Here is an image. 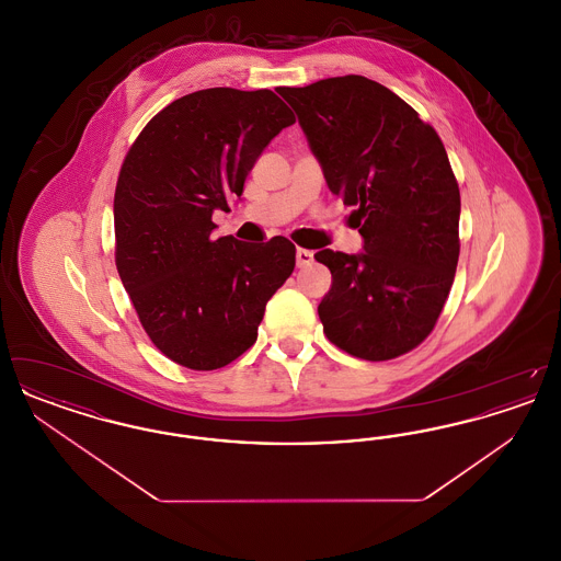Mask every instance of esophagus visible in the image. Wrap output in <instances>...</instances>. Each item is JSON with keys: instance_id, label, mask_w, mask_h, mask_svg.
Segmentation results:
<instances>
[{"instance_id": "1", "label": "esophagus", "mask_w": 561, "mask_h": 561, "mask_svg": "<svg viewBox=\"0 0 561 561\" xmlns=\"http://www.w3.org/2000/svg\"><path fill=\"white\" fill-rule=\"evenodd\" d=\"M313 261V252L305 250V248H296V265L298 267H307Z\"/></svg>"}]
</instances>
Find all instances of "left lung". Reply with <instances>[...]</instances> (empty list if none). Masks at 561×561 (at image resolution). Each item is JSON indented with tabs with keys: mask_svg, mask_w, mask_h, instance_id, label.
<instances>
[{
	"mask_svg": "<svg viewBox=\"0 0 561 561\" xmlns=\"http://www.w3.org/2000/svg\"><path fill=\"white\" fill-rule=\"evenodd\" d=\"M332 193L353 206L362 254L321 250L332 273L323 334L348 355L387 362L433 332L458 265L460 191L435 128L362 76L282 88Z\"/></svg>",
	"mask_w": 561,
	"mask_h": 561,
	"instance_id": "1",
	"label": "left lung"
}]
</instances>
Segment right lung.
<instances>
[{
  "label": "right lung",
  "instance_id": "1",
  "mask_svg": "<svg viewBox=\"0 0 561 561\" xmlns=\"http://www.w3.org/2000/svg\"><path fill=\"white\" fill-rule=\"evenodd\" d=\"M296 122L271 90L208 88L161 108L119 168L115 267L151 343L188 370H218L259 336L296 265L286 238L214 240L273 136Z\"/></svg>",
  "mask_w": 561,
  "mask_h": 561
}]
</instances>
